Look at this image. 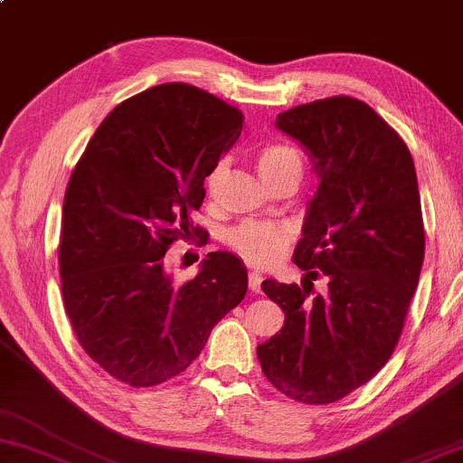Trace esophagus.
<instances>
[{"label":"esophagus","mask_w":463,"mask_h":463,"mask_svg":"<svg viewBox=\"0 0 463 463\" xmlns=\"http://www.w3.org/2000/svg\"><path fill=\"white\" fill-rule=\"evenodd\" d=\"M260 281H263V275H260L259 271L249 273V289H250V291L259 293V291H260Z\"/></svg>","instance_id":"obj_1"}]
</instances>
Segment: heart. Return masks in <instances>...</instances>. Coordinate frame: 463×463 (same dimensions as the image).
<instances>
[{"instance_id": "obj_1", "label": "heart", "mask_w": 463, "mask_h": 463, "mask_svg": "<svg viewBox=\"0 0 463 463\" xmlns=\"http://www.w3.org/2000/svg\"><path fill=\"white\" fill-rule=\"evenodd\" d=\"M257 167L260 178L271 184L285 175H298L304 172V157L299 149L289 144H267L259 149ZM226 172V159H218L206 178L208 192L221 184ZM226 242L242 259L257 265H271L281 257L283 249L289 242V232L279 224L271 222H242L226 234Z\"/></svg>"}]
</instances>
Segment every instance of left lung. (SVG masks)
I'll return each mask as SVG.
<instances>
[{
	"label": "left lung",
	"instance_id": "1",
	"mask_svg": "<svg viewBox=\"0 0 463 463\" xmlns=\"http://www.w3.org/2000/svg\"><path fill=\"white\" fill-rule=\"evenodd\" d=\"M275 125L309 151L319 186L293 253L309 279L260 285L285 324L257 356L277 391L327 405L371 381L401 338L425 255L417 172L399 133L354 97L298 105Z\"/></svg>",
	"mask_w": 463,
	"mask_h": 463
}]
</instances>
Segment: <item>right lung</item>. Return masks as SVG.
Wrapping results in <instances>:
<instances>
[{"label":"right lung","instance_id":"right-lung-1","mask_svg":"<svg viewBox=\"0 0 463 463\" xmlns=\"http://www.w3.org/2000/svg\"><path fill=\"white\" fill-rule=\"evenodd\" d=\"M242 113L210 92L151 87L117 105L66 186L62 298L82 350L117 381L156 386L194 363L247 293V269L214 250L175 285L165 253L203 206L204 180L239 139Z\"/></svg>","mask_w":463,"mask_h":463}]
</instances>
